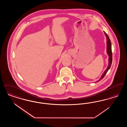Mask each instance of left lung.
Listing matches in <instances>:
<instances>
[{
	"instance_id": "left-lung-1",
	"label": "left lung",
	"mask_w": 127,
	"mask_h": 127,
	"mask_svg": "<svg viewBox=\"0 0 127 127\" xmlns=\"http://www.w3.org/2000/svg\"><path fill=\"white\" fill-rule=\"evenodd\" d=\"M104 33L105 35V36H106V38H107V54L109 56V65L108 66V67L107 68V69L105 70V71L103 73L101 77H100V79L97 80V82L99 81L100 80H101V79H102L105 76V75L106 74V73L108 71L109 69L110 68V66L112 64V50H111V43L110 40L109 38L108 35L107 34V33L104 31Z\"/></svg>"
}]
</instances>
